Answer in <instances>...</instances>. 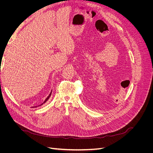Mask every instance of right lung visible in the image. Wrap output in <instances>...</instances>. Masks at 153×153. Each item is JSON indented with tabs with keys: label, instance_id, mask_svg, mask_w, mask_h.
<instances>
[{
	"label": "right lung",
	"instance_id": "right-lung-1",
	"mask_svg": "<svg viewBox=\"0 0 153 153\" xmlns=\"http://www.w3.org/2000/svg\"><path fill=\"white\" fill-rule=\"evenodd\" d=\"M52 91H51L50 92V94L48 95V96L47 97V98H46V100H45V101H44V102L42 103V104H41L40 105H39V106H41V105H43V103H46V102H47V101L48 100V99L50 98V97L51 96V94H52ZM37 106H33V107H32V108H35V107H37Z\"/></svg>",
	"mask_w": 153,
	"mask_h": 153
}]
</instances>
